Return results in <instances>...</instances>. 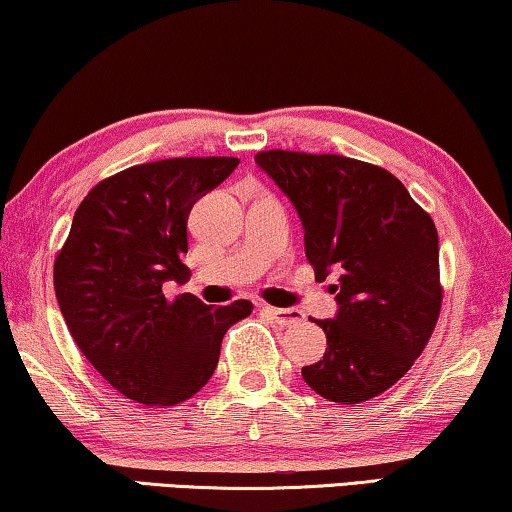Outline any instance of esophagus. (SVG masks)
I'll list each match as a JSON object with an SVG mask.
<instances>
[{"label": "esophagus", "mask_w": 512, "mask_h": 512, "mask_svg": "<svg viewBox=\"0 0 512 512\" xmlns=\"http://www.w3.org/2000/svg\"><path fill=\"white\" fill-rule=\"evenodd\" d=\"M261 310L265 314H270V317L275 319L279 326H296L303 321V312H298V310H282V307H270V305H263Z\"/></svg>", "instance_id": "34e87169"}]
</instances>
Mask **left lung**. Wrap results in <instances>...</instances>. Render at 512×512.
Segmentation results:
<instances>
[{
	"label": "left lung",
	"instance_id": "1",
	"mask_svg": "<svg viewBox=\"0 0 512 512\" xmlns=\"http://www.w3.org/2000/svg\"><path fill=\"white\" fill-rule=\"evenodd\" d=\"M256 165L293 202L317 275L340 272L338 314L317 324L324 359L303 380L354 405L401 380L436 328L443 289L438 230L394 174L335 153L261 151Z\"/></svg>",
	"mask_w": 512,
	"mask_h": 512
}]
</instances>
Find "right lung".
Masks as SVG:
<instances>
[{
  "label": "right lung",
  "instance_id": "1",
  "mask_svg": "<svg viewBox=\"0 0 512 512\" xmlns=\"http://www.w3.org/2000/svg\"><path fill=\"white\" fill-rule=\"evenodd\" d=\"M237 158H167L104 179L76 209L53 268L55 296L83 356L116 391L144 405H177L205 387L221 340L251 314L249 300L209 307L184 284L186 223Z\"/></svg>",
  "mask_w": 512,
  "mask_h": 512
}]
</instances>
